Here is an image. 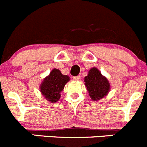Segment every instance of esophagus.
<instances>
[{"instance_id": "obj_1", "label": "esophagus", "mask_w": 147, "mask_h": 147, "mask_svg": "<svg viewBox=\"0 0 147 147\" xmlns=\"http://www.w3.org/2000/svg\"><path fill=\"white\" fill-rule=\"evenodd\" d=\"M80 78H81L80 76H74V79L76 81H79V80H80Z\"/></svg>"}]
</instances>
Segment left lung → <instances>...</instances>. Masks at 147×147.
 Wrapping results in <instances>:
<instances>
[{
  "instance_id": "8db88e82",
  "label": "left lung",
  "mask_w": 147,
  "mask_h": 147,
  "mask_svg": "<svg viewBox=\"0 0 147 147\" xmlns=\"http://www.w3.org/2000/svg\"><path fill=\"white\" fill-rule=\"evenodd\" d=\"M85 86L88 90L90 98L93 100H98L108 94L110 84L106 77L96 68L90 70L88 75L84 78Z\"/></svg>"
}]
</instances>
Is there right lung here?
<instances>
[{"mask_svg": "<svg viewBox=\"0 0 147 147\" xmlns=\"http://www.w3.org/2000/svg\"><path fill=\"white\" fill-rule=\"evenodd\" d=\"M69 79V76L63 75L60 70L55 68L51 71L49 76L44 79L40 90L46 99L55 103L60 99V92Z\"/></svg>", "mask_w": 147, "mask_h": 147, "instance_id": "right-lung-1", "label": "right lung"}]
</instances>
